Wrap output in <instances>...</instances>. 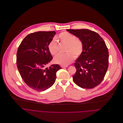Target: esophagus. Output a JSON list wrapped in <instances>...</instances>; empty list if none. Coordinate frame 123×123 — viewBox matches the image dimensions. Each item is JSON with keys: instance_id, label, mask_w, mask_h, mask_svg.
I'll use <instances>...</instances> for the list:
<instances>
[{"instance_id": "esophagus-1", "label": "esophagus", "mask_w": 123, "mask_h": 123, "mask_svg": "<svg viewBox=\"0 0 123 123\" xmlns=\"http://www.w3.org/2000/svg\"><path fill=\"white\" fill-rule=\"evenodd\" d=\"M68 67V66H63V65H62L61 66V67L62 68H67Z\"/></svg>"}]
</instances>
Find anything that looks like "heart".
Returning a JSON list of instances; mask_svg holds the SVG:
<instances>
[{
  "label": "heart",
  "instance_id": "heart-1",
  "mask_svg": "<svg viewBox=\"0 0 123 123\" xmlns=\"http://www.w3.org/2000/svg\"><path fill=\"white\" fill-rule=\"evenodd\" d=\"M58 38L62 43L67 44L66 51L68 53L57 54L54 58V62L61 65H67L74 60V55L77 58L81 54L83 51V44L75 35L66 32L60 34ZM48 49L52 55H55L57 53V43L55 40H53L49 43Z\"/></svg>",
  "mask_w": 123,
  "mask_h": 123
}]
</instances>
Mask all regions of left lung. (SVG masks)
<instances>
[{
	"mask_svg": "<svg viewBox=\"0 0 123 123\" xmlns=\"http://www.w3.org/2000/svg\"><path fill=\"white\" fill-rule=\"evenodd\" d=\"M83 44V51L76 60L74 82L82 88L91 89L103 80L108 67V51L105 42L98 33L86 29H67Z\"/></svg>",
	"mask_w": 123,
	"mask_h": 123,
	"instance_id": "1",
	"label": "left lung"
}]
</instances>
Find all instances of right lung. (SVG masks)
Here are the masks:
<instances>
[{"instance_id": "obj_1", "label": "right lung", "mask_w": 123, "mask_h": 123, "mask_svg": "<svg viewBox=\"0 0 123 123\" xmlns=\"http://www.w3.org/2000/svg\"><path fill=\"white\" fill-rule=\"evenodd\" d=\"M55 31H39L27 35L18 48L17 63L20 74L30 88L43 91L54 83L56 72L62 68L58 64L46 66L53 57L48 45Z\"/></svg>"}]
</instances>
